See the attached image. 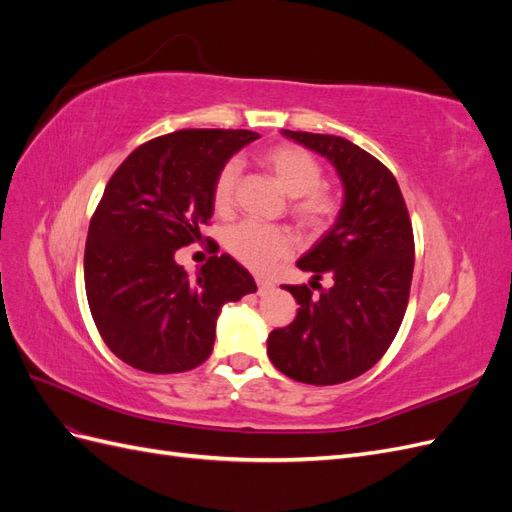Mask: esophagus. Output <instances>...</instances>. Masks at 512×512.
I'll list each match as a JSON object with an SVG mask.
<instances>
[{
	"mask_svg": "<svg viewBox=\"0 0 512 512\" xmlns=\"http://www.w3.org/2000/svg\"><path fill=\"white\" fill-rule=\"evenodd\" d=\"M256 286H258V294H265V292L273 290V282L271 280H262V277H256Z\"/></svg>",
	"mask_w": 512,
	"mask_h": 512,
	"instance_id": "34e87169",
	"label": "esophagus"
}]
</instances>
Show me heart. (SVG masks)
Listing matches in <instances>:
<instances>
[{
	"mask_svg": "<svg viewBox=\"0 0 512 512\" xmlns=\"http://www.w3.org/2000/svg\"><path fill=\"white\" fill-rule=\"evenodd\" d=\"M258 162L280 183V188L292 196L290 211L303 228L322 230L333 224L339 213V198L322 188L320 162L299 145H273L258 153ZM239 181V166L228 162L215 175L211 188V203L215 213L226 215L235 203V190ZM228 252L245 267L254 271H269L277 260L286 258L294 241L290 232L280 226H267L258 222H241L228 230Z\"/></svg>",
	"mask_w": 512,
	"mask_h": 512,
	"instance_id": "heart-1",
	"label": "heart"
}]
</instances>
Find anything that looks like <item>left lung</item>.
I'll use <instances>...</instances> for the list:
<instances>
[{
	"label": "left lung",
	"instance_id": "1",
	"mask_svg": "<svg viewBox=\"0 0 512 512\" xmlns=\"http://www.w3.org/2000/svg\"><path fill=\"white\" fill-rule=\"evenodd\" d=\"M327 158L344 183L337 222L299 258L301 271L334 284L284 286L299 303L288 327L271 331L267 354L284 376L316 386L342 384L365 374L389 350L404 320L414 235L397 179L380 160L342 136L282 130Z\"/></svg>",
	"mask_w": 512,
	"mask_h": 512
}]
</instances>
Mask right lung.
Segmentation results:
<instances>
[{
  "label": "right lung",
  "instance_id": "right-lung-1",
  "mask_svg": "<svg viewBox=\"0 0 512 512\" xmlns=\"http://www.w3.org/2000/svg\"><path fill=\"white\" fill-rule=\"evenodd\" d=\"M250 130H179L151 138L106 183L85 243V290L104 344L147 374L205 363L228 301L256 292L250 271L211 256L194 280L175 262L213 215L211 188Z\"/></svg>",
  "mask_w": 512,
  "mask_h": 512
}]
</instances>
